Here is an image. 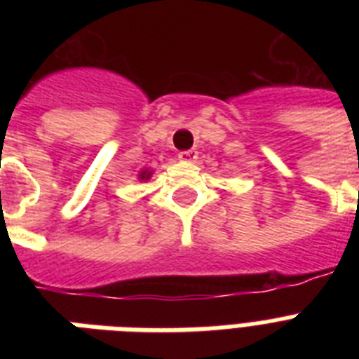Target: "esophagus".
<instances>
[{"mask_svg": "<svg viewBox=\"0 0 359 359\" xmlns=\"http://www.w3.org/2000/svg\"><path fill=\"white\" fill-rule=\"evenodd\" d=\"M179 160H180V162H196V160H197V151L190 149V151L179 152Z\"/></svg>", "mask_w": 359, "mask_h": 359, "instance_id": "esophagus-1", "label": "esophagus"}]
</instances>
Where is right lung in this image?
I'll use <instances>...</instances> for the list:
<instances>
[{"label":"right lung","mask_w":359,"mask_h":359,"mask_svg":"<svg viewBox=\"0 0 359 359\" xmlns=\"http://www.w3.org/2000/svg\"><path fill=\"white\" fill-rule=\"evenodd\" d=\"M152 177L151 169H141L140 173H137V179L140 180H149Z\"/></svg>","instance_id":"1"}]
</instances>
